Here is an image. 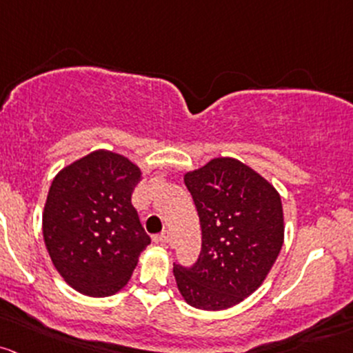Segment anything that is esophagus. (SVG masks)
I'll return each mask as SVG.
<instances>
[{
	"instance_id": "obj_1",
	"label": "esophagus",
	"mask_w": 353,
	"mask_h": 353,
	"mask_svg": "<svg viewBox=\"0 0 353 353\" xmlns=\"http://www.w3.org/2000/svg\"><path fill=\"white\" fill-rule=\"evenodd\" d=\"M154 243H157V245H168V243H169V231H164V233L154 236Z\"/></svg>"
}]
</instances>
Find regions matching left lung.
Wrapping results in <instances>:
<instances>
[{"instance_id":"left-lung-1","label":"left lung","mask_w":353,"mask_h":353,"mask_svg":"<svg viewBox=\"0 0 353 353\" xmlns=\"http://www.w3.org/2000/svg\"><path fill=\"white\" fill-rule=\"evenodd\" d=\"M203 245L194 265L174 263L181 295L208 312L230 308L265 281L283 245V209L276 189L243 162L212 159L188 172Z\"/></svg>"}]
</instances>
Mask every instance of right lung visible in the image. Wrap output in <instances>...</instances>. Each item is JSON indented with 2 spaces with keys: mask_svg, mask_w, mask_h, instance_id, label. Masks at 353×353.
<instances>
[{
  "mask_svg": "<svg viewBox=\"0 0 353 353\" xmlns=\"http://www.w3.org/2000/svg\"><path fill=\"white\" fill-rule=\"evenodd\" d=\"M141 177L129 159L95 150L53 179L43 212L45 245L58 273L77 292L117 293L150 245L132 206Z\"/></svg>",
  "mask_w": 353,
  "mask_h": 353,
  "instance_id": "obj_1",
  "label": "right lung"
}]
</instances>
